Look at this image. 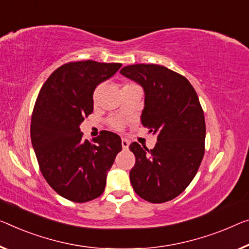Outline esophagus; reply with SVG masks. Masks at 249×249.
Returning <instances> with one entry per match:
<instances>
[{
	"label": "esophagus",
	"mask_w": 249,
	"mask_h": 249,
	"mask_svg": "<svg viewBox=\"0 0 249 249\" xmlns=\"http://www.w3.org/2000/svg\"><path fill=\"white\" fill-rule=\"evenodd\" d=\"M121 144H122V148H124V150H125V149L129 148L130 142H129V141H128L127 139H122V140H121Z\"/></svg>",
	"instance_id": "1"
}]
</instances>
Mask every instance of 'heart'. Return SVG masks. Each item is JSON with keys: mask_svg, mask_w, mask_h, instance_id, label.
I'll return each mask as SVG.
<instances>
[{"mask_svg": "<svg viewBox=\"0 0 249 249\" xmlns=\"http://www.w3.org/2000/svg\"><path fill=\"white\" fill-rule=\"evenodd\" d=\"M129 86H133V85H125L124 87H129ZM100 92H101V86H98L93 91V101L94 102L98 100L99 95H100ZM111 124H112V127L116 128V129H121L122 128V121L119 120V119H113L111 121Z\"/></svg>", "mask_w": 249, "mask_h": 249, "instance_id": "obj_1", "label": "heart"}]
</instances>
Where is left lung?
Listing matches in <instances>:
<instances>
[{
  "label": "left lung",
  "mask_w": 249,
  "mask_h": 249,
  "mask_svg": "<svg viewBox=\"0 0 249 249\" xmlns=\"http://www.w3.org/2000/svg\"><path fill=\"white\" fill-rule=\"evenodd\" d=\"M120 73L142 87L141 124L157 135L150 150L130 144L136 156L130 181L142 199L169 201L188 187L204 158L206 124L199 99L185 76L166 67L133 64Z\"/></svg>",
  "instance_id": "1"
}]
</instances>
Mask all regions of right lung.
<instances>
[{"instance_id": "1", "label": "right lung", "mask_w": 249, "mask_h": 249, "mask_svg": "<svg viewBox=\"0 0 249 249\" xmlns=\"http://www.w3.org/2000/svg\"><path fill=\"white\" fill-rule=\"evenodd\" d=\"M121 63L87 60L56 69L42 86L31 119V141L45 180L60 196L74 202L98 198L121 139L103 131L93 139L82 138L80 124L93 111V91L111 78Z\"/></svg>"}]
</instances>
